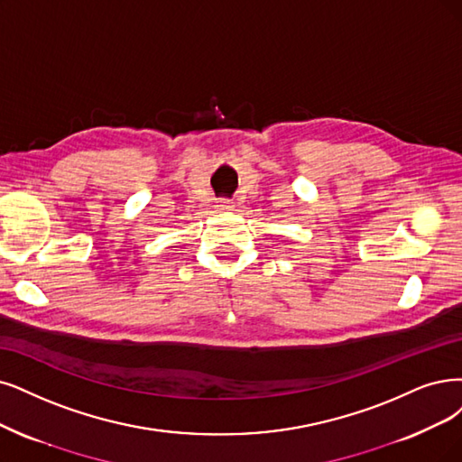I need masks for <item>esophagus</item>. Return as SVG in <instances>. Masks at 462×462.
Wrapping results in <instances>:
<instances>
[{
	"instance_id": "obj_1",
	"label": "esophagus",
	"mask_w": 462,
	"mask_h": 462,
	"mask_svg": "<svg viewBox=\"0 0 462 462\" xmlns=\"http://www.w3.org/2000/svg\"><path fill=\"white\" fill-rule=\"evenodd\" d=\"M218 209H220V211H230L232 205H230L228 201H220V203H218Z\"/></svg>"
}]
</instances>
